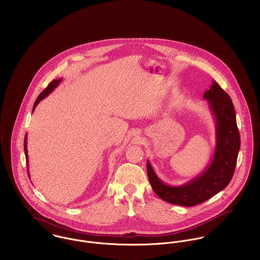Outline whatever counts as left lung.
I'll list each match as a JSON object with an SVG mask.
<instances>
[{
    "label": "left lung",
    "mask_w": 260,
    "mask_h": 260,
    "mask_svg": "<svg viewBox=\"0 0 260 260\" xmlns=\"http://www.w3.org/2000/svg\"><path fill=\"white\" fill-rule=\"evenodd\" d=\"M215 120V150L208 166L185 184L168 185L155 173L147 161L149 182L164 201L180 206L200 204L223 190L232 179L240 149V136L231 98L215 82L204 94Z\"/></svg>",
    "instance_id": "obj_1"
}]
</instances>
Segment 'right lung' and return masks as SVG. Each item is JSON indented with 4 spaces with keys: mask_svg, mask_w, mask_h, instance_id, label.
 Instances as JSON below:
<instances>
[{
    "mask_svg": "<svg viewBox=\"0 0 260 260\" xmlns=\"http://www.w3.org/2000/svg\"><path fill=\"white\" fill-rule=\"evenodd\" d=\"M61 81H62V79L61 78H59V79H57V80H53L49 85H48V87L38 96L37 100L35 101V103H34V106H33V110L32 112L35 111V109H36V107H37L38 104L40 103V101H42L44 98H46L49 94H51L57 87H58V85L61 83ZM24 150H25V155H26V161H27V168H28V170H29V160H28V148H27V134H26V136H25V140H24ZM28 176H29V172H28Z\"/></svg>",
    "mask_w": 260,
    "mask_h": 260,
    "instance_id": "add662e5",
    "label": "right lung"
}]
</instances>
